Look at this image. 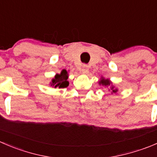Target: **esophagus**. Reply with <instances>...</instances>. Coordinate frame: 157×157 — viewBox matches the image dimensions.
Here are the masks:
<instances>
[{
  "label": "esophagus",
  "mask_w": 157,
  "mask_h": 157,
  "mask_svg": "<svg viewBox=\"0 0 157 157\" xmlns=\"http://www.w3.org/2000/svg\"><path fill=\"white\" fill-rule=\"evenodd\" d=\"M81 71L84 74H86L89 71V66L87 64H83L81 67Z\"/></svg>",
  "instance_id": "1"
}]
</instances>
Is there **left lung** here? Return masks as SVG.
<instances>
[{"label": "left lung", "instance_id": "left-lung-1", "mask_svg": "<svg viewBox=\"0 0 157 157\" xmlns=\"http://www.w3.org/2000/svg\"><path fill=\"white\" fill-rule=\"evenodd\" d=\"M100 83H101L103 86H104L105 87L108 88L109 91H111L112 93H117V89H114V86H110V82L108 80H105V79L102 78V80L100 81Z\"/></svg>", "mask_w": 157, "mask_h": 157}]
</instances>
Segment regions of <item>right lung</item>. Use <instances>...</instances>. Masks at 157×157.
<instances>
[{
    "instance_id": "obj_1",
    "label": "right lung",
    "mask_w": 157,
    "mask_h": 157,
    "mask_svg": "<svg viewBox=\"0 0 157 157\" xmlns=\"http://www.w3.org/2000/svg\"><path fill=\"white\" fill-rule=\"evenodd\" d=\"M68 75L66 70H63L60 74H57L55 78L52 80V86L54 87L65 88L68 86L69 82L67 81Z\"/></svg>"
}]
</instances>
